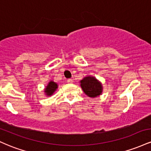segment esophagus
I'll list each match as a JSON object with an SVG mask.
<instances>
[{
  "instance_id": "obj_1",
  "label": "esophagus",
  "mask_w": 151,
  "mask_h": 151,
  "mask_svg": "<svg viewBox=\"0 0 151 151\" xmlns=\"http://www.w3.org/2000/svg\"><path fill=\"white\" fill-rule=\"evenodd\" d=\"M67 82L68 83H72L73 82V81H72V79H67Z\"/></svg>"
}]
</instances>
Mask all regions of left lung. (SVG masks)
<instances>
[{
  "label": "left lung",
  "instance_id": "obj_1",
  "mask_svg": "<svg viewBox=\"0 0 151 151\" xmlns=\"http://www.w3.org/2000/svg\"><path fill=\"white\" fill-rule=\"evenodd\" d=\"M80 82L84 92L89 97H96L102 92L101 83L94 77H86Z\"/></svg>",
  "mask_w": 151,
  "mask_h": 151
}]
</instances>
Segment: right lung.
<instances>
[{
	"instance_id": "obj_1",
	"label": "right lung",
	"mask_w": 151,
	"mask_h": 151,
	"mask_svg": "<svg viewBox=\"0 0 151 151\" xmlns=\"http://www.w3.org/2000/svg\"><path fill=\"white\" fill-rule=\"evenodd\" d=\"M57 88H58V84H56L54 81H51L48 84V85L47 86V87L45 88V92L47 96H50L54 93V91L56 90Z\"/></svg>"
}]
</instances>
